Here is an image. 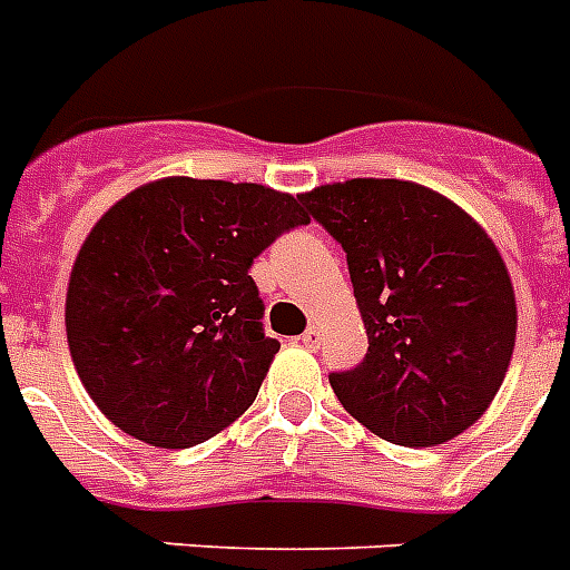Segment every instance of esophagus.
I'll list each match as a JSON object with an SVG mask.
<instances>
[{
	"label": "esophagus",
	"mask_w": 570,
	"mask_h": 570,
	"mask_svg": "<svg viewBox=\"0 0 570 570\" xmlns=\"http://www.w3.org/2000/svg\"><path fill=\"white\" fill-rule=\"evenodd\" d=\"M298 340H301V345H304V348H318V345H322V331H318L316 325H309L307 331L301 333Z\"/></svg>",
	"instance_id": "34e87169"
}]
</instances>
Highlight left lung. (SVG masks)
<instances>
[{
  "label": "left lung",
  "instance_id": "obj_1",
  "mask_svg": "<svg viewBox=\"0 0 570 570\" xmlns=\"http://www.w3.org/2000/svg\"><path fill=\"white\" fill-rule=\"evenodd\" d=\"M342 245L368 351L333 372L340 404L392 445L430 448L489 410L515 348L510 272L469 213L397 178L301 193Z\"/></svg>",
  "mask_w": 570,
  "mask_h": 570
}]
</instances>
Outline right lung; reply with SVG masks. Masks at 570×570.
Masks as SVG:
<instances>
[{"label": "right lung", "instance_id": "obj_1", "mask_svg": "<svg viewBox=\"0 0 570 570\" xmlns=\"http://www.w3.org/2000/svg\"><path fill=\"white\" fill-rule=\"evenodd\" d=\"M307 222L261 184L160 178L119 198L67 289L69 354L101 413L155 448H193L237 421L281 348L248 269Z\"/></svg>", "mask_w": 570, "mask_h": 570}]
</instances>
